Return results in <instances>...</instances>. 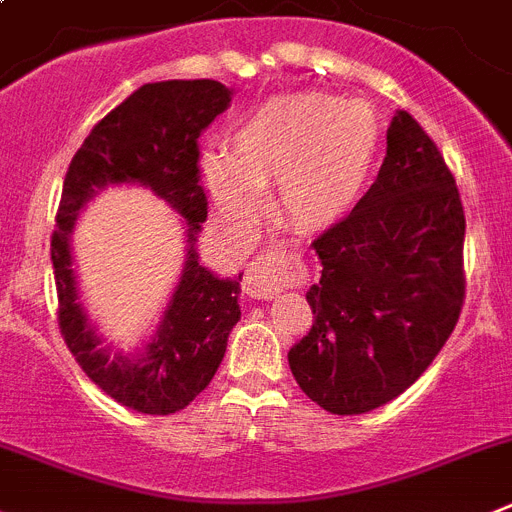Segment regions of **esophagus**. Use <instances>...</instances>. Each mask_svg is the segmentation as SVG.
Instances as JSON below:
<instances>
[{"label": "esophagus", "mask_w": 512, "mask_h": 512, "mask_svg": "<svg viewBox=\"0 0 512 512\" xmlns=\"http://www.w3.org/2000/svg\"><path fill=\"white\" fill-rule=\"evenodd\" d=\"M294 271V259L281 248H271L261 256L243 279V292L253 299H271L281 292V281Z\"/></svg>", "instance_id": "34e87169"}]
</instances>
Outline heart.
I'll use <instances>...</instances> for the list:
<instances>
[{
    "label": "heart",
    "instance_id": "heart-1",
    "mask_svg": "<svg viewBox=\"0 0 512 512\" xmlns=\"http://www.w3.org/2000/svg\"><path fill=\"white\" fill-rule=\"evenodd\" d=\"M381 144V116L368 101L327 93L276 96L238 121L231 157L203 154L200 182L231 231L256 228L271 185L281 215L322 231L358 208Z\"/></svg>",
    "mask_w": 512,
    "mask_h": 512
}]
</instances>
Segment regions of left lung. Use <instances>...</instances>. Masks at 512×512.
Returning a JSON list of instances; mask_svg holds the SVG:
<instances>
[{
    "instance_id": "obj_1",
    "label": "left lung",
    "mask_w": 512,
    "mask_h": 512,
    "mask_svg": "<svg viewBox=\"0 0 512 512\" xmlns=\"http://www.w3.org/2000/svg\"><path fill=\"white\" fill-rule=\"evenodd\" d=\"M464 210L429 134L406 111L358 208L312 243L322 276L307 292L312 330L289 350L294 381L337 416L401 396L459 320Z\"/></svg>"
}]
</instances>
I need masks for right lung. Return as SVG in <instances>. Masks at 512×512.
<instances>
[{"mask_svg":"<svg viewBox=\"0 0 512 512\" xmlns=\"http://www.w3.org/2000/svg\"><path fill=\"white\" fill-rule=\"evenodd\" d=\"M233 88L218 81L144 83L103 116L75 152L63 182L50 241L60 332L83 373L116 403L167 416L205 391L241 320V276H218L200 261L198 236L208 218L200 187L198 139L231 106ZM149 186L183 218L186 264L168 307L142 349L106 343L85 307L72 256L82 208L106 186Z\"/></svg>","mask_w":512,"mask_h":512,"instance_id":"1","label":"right lung"}]
</instances>
